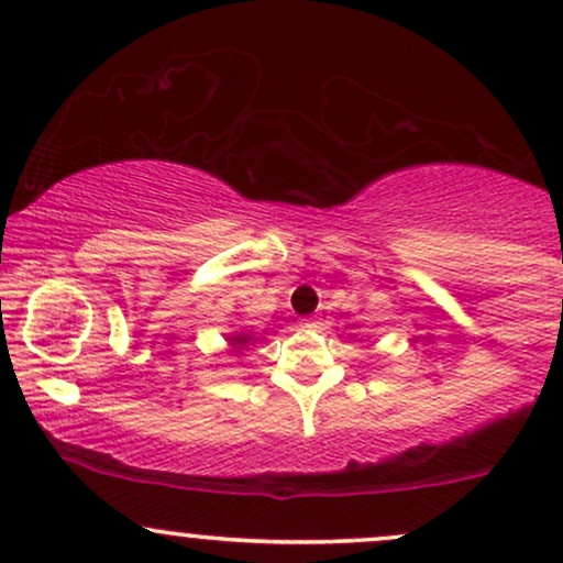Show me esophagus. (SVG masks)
<instances>
[{
	"label": "esophagus",
	"instance_id": "esophagus-1",
	"mask_svg": "<svg viewBox=\"0 0 563 563\" xmlns=\"http://www.w3.org/2000/svg\"><path fill=\"white\" fill-rule=\"evenodd\" d=\"M301 325H303V328H318V322H314L312 318H307V320L301 322Z\"/></svg>",
	"mask_w": 563,
	"mask_h": 563
}]
</instances>
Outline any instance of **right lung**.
Returning <instances> with one entry per match:
<instances>
[{"label": "right lung", "mask_w": 563, "mask_h": 563, "mask_svg": "<svg viewBox=\"0 0 563 563\" xmlns=\"http://www.w3.org/2000/svg\"><path fill=\"white\" fill-rule=\"evenodd\" d=\"M232 349H243L245 344H249L251 341V335H245V333H241V335H232Z\"/></svg>", "instance_id": "right-lung-1"}]
</instances>
